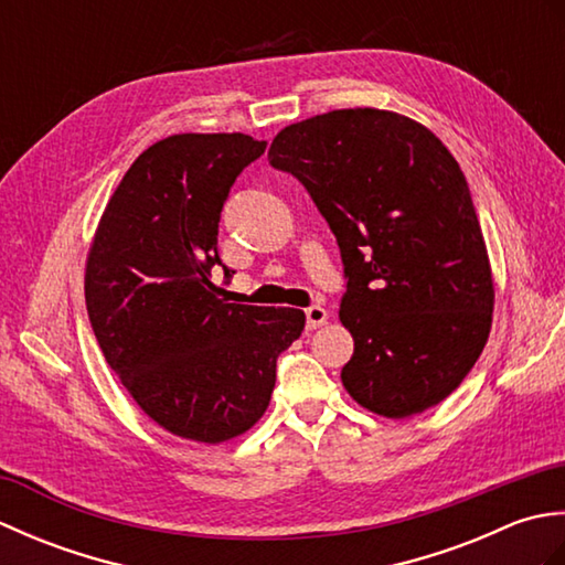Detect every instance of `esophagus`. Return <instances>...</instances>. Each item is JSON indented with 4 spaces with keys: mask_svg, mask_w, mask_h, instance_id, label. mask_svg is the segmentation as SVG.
I'll list each match as a JSON object with an SVG mask.
<instances>
[{
    "mask_svg": "<svg viewBox=\"0 0 565 565\" xmlns=\"http://www.w3.org/2000/svg\"><path fill=\"white\" fill-rule=\"evenodd\" d=\"M328 318H330L328 310L322 308V306H310L306 310V326H308V330H318L320 326H326Z\"/></svg>",
    "mask_w": 565,
    "mask_h": 565,
    "instance_id": "esophagus-1",
    "label": "esophagus"
}]
</instances>
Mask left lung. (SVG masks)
I'll use <instances>...</instances> for the list:
<instances>
[{"label": "left lung", "mask_w": 565, "mask_h": 565, "mask_svg": "<svg viewBox=\"0 0 565 565\" xmlns=\"http://www.w3.org/2000/svg\"><path fill=\"white\" fill-rule=\"evenodd\" d=\"M269 162L306 186L338 237L340 320L354 338L347 393L391 419L441 403L481 356L495 306L454 154L423 124L366 106L286 126Z\"/></svg>", "instance_id": "1"}]
</instances>
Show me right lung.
I'll use <instances>...</instances> for the list:
<instances>
[{
    "label": "right lung",
    "mask_w": 565,
    "mask_h": 565,
    "mask_svg": "<svg viewBox=\"0 0 565 565\" xmlns=\"http://www.w3.org/2000/svg\"><path fill=\"white\" fill-rule=\"evenodd\" d=\"M264 148L245 134L158 140L116 186L87 255L84 298L106 362L182 439L245 435L269 407L276 356L306 328L303 310L225 303L211 281L227 191Z\"/></svg>",
    "instance_id": "right-lung-1"
}]
</instances>
